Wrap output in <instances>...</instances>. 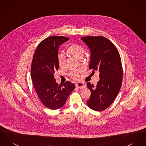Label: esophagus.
Listing matches in <instances>:
<instances>
[{
  "label": "esophagus",
  "instance_id": "1",
  "mask_svg": "<svg viewBox=\"0 0 146 146\" xmlns=\"http://www.w3.org/2000/svg\"><path fill=\"white\" fill-rule=\"evenodd\" d=\"M76 87L79 88V89H82V88H84L86 87V84L82 83V82H79L76 83Z\"/></svg>",
  "mask_w": 146,
  "mask_h": 146
}]
</instances>
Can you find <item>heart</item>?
<instances>
[{
	"label": "heart",
	"mask_w": 146,
	"mask_h": 146,
	"mask_svg": "<svg viewBox=\"0 0 146 146\" xmlns=\"http://www.w3.org/2000/svg\"><path fill=\"white\" fill-rule=\"evenodd\" d=\"M67 52L72 56L80 59L85 53V49L83 46L76 43H73L69 45L67 48ZM57 62L59 67H65L66 63V57L63 53H59L57 56ZM80 70H74L70 72L69 76L72 78L77 79L79 78Z\"/></svg>",
	"instance_id": "obj_1"
}]
</instances>
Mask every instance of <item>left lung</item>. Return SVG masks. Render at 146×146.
<instances>
[{"instance_id":"8db88e82","label":"left lung","mask_w":146,"mask_h":146,"mask_svg":"<svg viewBox=\"0 0 146 146\" xmlns=\"http://www.w3.org/2000/svg\"><path fill=\"white\" fill-rule=\"evenodd\" d=\"M81 39L90 50L89 68L92 73L99 72L100 78L95 88L87 83L91 92L87 103L90 109L100 112L112 104L121 89L123 77L121 56L115 46L104 36H87Z\"/></svg>"}]
</instances>
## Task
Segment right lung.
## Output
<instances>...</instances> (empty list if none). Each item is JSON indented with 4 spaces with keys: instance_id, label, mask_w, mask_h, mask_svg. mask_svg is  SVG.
<instances>
[{
    "instance_id": "obj_1",
    "label": "right lung",
    "mask_w": 146,
    "mask_h": 146,
    "mask_svg": "<svg viewBox=\"0 0 146 146\" xmlns=\"http://www.w3.org/2000/svg\"><path fill=\"white\" fill-rule=\"evenodd\" d=\"M68 40L63 36H52L43 40L36 47L31 66L34 88L40 100L50 110L63 107L75 84L67 81L63 85L56 82L54 74L59 68L57 56L59 46Z\"/></svg>"
}]
</instances>
